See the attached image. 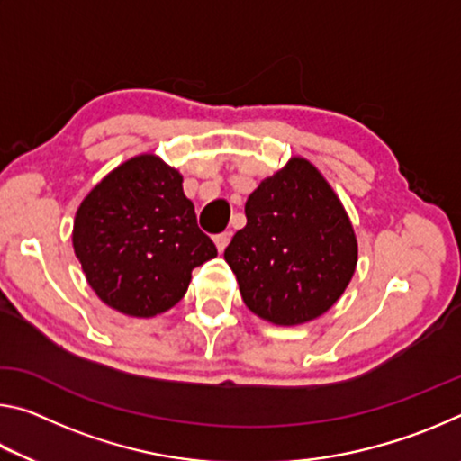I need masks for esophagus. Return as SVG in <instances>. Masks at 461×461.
I'll use <instances>...</instances> for the list:
<instances>
[{"label": "esophagus", "mask_w": 461, "mask_h": 461, "mask_svg": "<svg viewBox=\"0 0 461 461\" xmlns=\"http://www.w3.org/2000/svg\"><path fill=\"white\" fill-rule=\"evenodd\" d=\"M230 238H231V233H230V231H223V233H220V236H215V238H213L217 249H220V254L223 252L225 248H228V244H230Z\"/></svg>", "instance_id": "34e87169"}]
</instances>
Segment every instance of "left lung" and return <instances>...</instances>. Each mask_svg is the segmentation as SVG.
<instances>
[{
    "instance_id": "1",
    "label": "left lung",
    "mask_w": 461,
    "mask_h": 461,
    "mask_svg": "<svg viewBox=\"0 0 461 461\" xmlns=\"http://www.w3.org/2000/svg\"><path fill=\"white\" fill-rule=\"evenodd\" d=\"M246 220L223 252L246 307L283 327L327 313L354 276L357 240L317 167L293 156L249 194Z\"/></svg>"
}]
</instances>
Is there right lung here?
I'll return each instance as SVG.
<instances>
[{"label": "right lung", "instance_id": "1", "mask_svg": "<svg viewBox=\"0 0 461 461\" xmlns=\"http://www.w3.org/2000/svg\"><path fill=\"white\" fill-rule=\"evenodd\" d=\"M73 249L99 299L138 319L173 309L193 268L217 256L183 175L156 154L122 162L93 186L75 213Z\"/></svg>", "mask_w": 461, "mask_h": 461}]
</instances>
